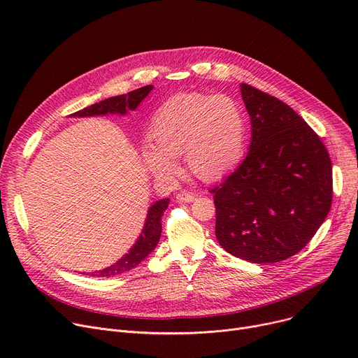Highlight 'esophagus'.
<instances>
[{
  "instance_id": "esophagus-1",
  "label": "esophagus",
  "mask_w": 358,
  "mask_h": 358,
  "mask_svg": "<svg viewBox=\"0 0 358 358\" xmlns=\"http://www.w3.org/2000/svg\"><path fill=\"white\" fill-rule=\"evenodd\" d=\"M194 194L193 193H189V192H181L177 194V200L180 203H192L194 200Z\"/></svg>"
}]
</instances>
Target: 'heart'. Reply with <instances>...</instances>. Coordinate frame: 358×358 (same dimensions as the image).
<instances>
[{"label": "heart", "mask_w": 358, "mask_h": 358, "mask_svg": "<svg viewBox=\"0 0 358 358\" xmlns=\"http://www.w3.org/2000/svg\"><path fill=\"white\" fill-rule=\"evenodd\" d=\"M247 124L241 106L229 96L190 92L168 99L150 120L154 145L142 148L150 173L173 178L184 155L190 171L206 181L223 177L241 161Z\"/></svg>", "instance_id": "b5f03b06"}]
</instances>
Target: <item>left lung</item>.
Masks as SVG:
<instances>
[{"label": "left lung", "mask_w": 358, "mask_h": 358, "mask_svg": "<svg viewBox=\"0 0 358 358\" xmlns=\"http://www.w3.org/2000/svg\"><path fill=\"white\" fill-rule=\"evenodd\" d=\"M251 117L245 159L212 190L216 238L254 264L290 258L313 238L332 203V165L325 145L278 99L241 84Z\"/></svg>", "instance_id": "1"}]
</instances>
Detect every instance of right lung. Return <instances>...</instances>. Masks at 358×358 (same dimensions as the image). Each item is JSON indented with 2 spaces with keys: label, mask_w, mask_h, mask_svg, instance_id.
Instances as JSON below:
<instances>
[{
  "label": "right lung",
  "mask_w": 358,
  "mask_h": 358,
  "mask_svg": "<svg viewBox=\"0 0 358 358\" xmlns=\"http://www.w3.org/2000/svg\"><path fill=\"white\" fill-rule=\"evenodd\" d=\"M152 85H146L138 90L130 91L127 94H122V96L116 97H110L106 99L100 103L92 104L90 107H85L80 111H75L71 115V117H91V116H106V115H122L124 116L127 110H135L141 101L148 96V94L152 91ZM169 204V199H161L157 200L150 208L148 209L146 220L143 224V229L134 243L127 254H124L117 262L111 264L110 267H106L99 271H92V273H83L87 275L92 277H113L122 273H126L131 268H135L139 266L141 262L155 250L158 245L161 232H162V224H161V217L164 212L166 210Z\"/></svg>",
  "instance_id": "add662e5"
}]
</instances>
